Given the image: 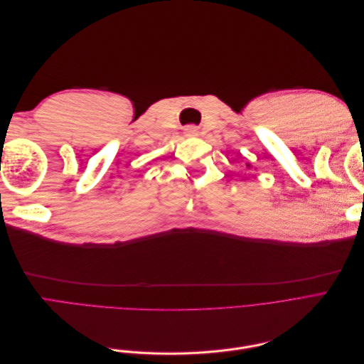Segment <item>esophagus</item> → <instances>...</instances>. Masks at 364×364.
Returning a JSON list of instances; mask_svg holds the SVG:
<instances>
[{
	"label": "esophagus",
	"instance_id": "esophagus-1",
	"mask_svg": "<svg viewBox=\"0 0 364 364\" xmlns=\"http://www.w3.org/2000/svg\"><path fill=\"white\" fill-rule=\"evenodd\" d=\"M185 134L188 135V136H194V135H197V127L196 126H188L185 129Z\"/></svg>",
	"mask_w": 364,
	"mask_h": 364
}]
</instances>
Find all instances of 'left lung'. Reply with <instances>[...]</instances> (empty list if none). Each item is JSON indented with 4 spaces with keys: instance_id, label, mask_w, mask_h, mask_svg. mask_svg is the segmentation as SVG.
I'll return each instance as SVG.
<instances>
[{
    "instance_id": "1",
    "label": "left lung",
    "mask_w": 364,
    "mask_h": 364,
    "mask_svg": "<svg viewBox=\"0 0 364 364\" xmlns=\"http://www.w3.org/2000/svg\"><path fill=\"white\" fill-rule=\"evenodd\" d=\"M247 167H249V164H247Z\"/></svg>"
}]
</instances>
